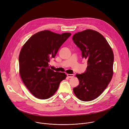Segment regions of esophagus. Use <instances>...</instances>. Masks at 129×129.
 Segmentation results:
<instances>
[{
	"mask_svg": "<svg viewBox=\"0 0 129 129\" xmlns=\"http://www.w3.org/2000/svg\"><path fill=\"white\" fill-rule=\"evenodd\" d=\"M67 76L69 78H72V77H73L74 75V74H67Z\"/></svg>",
	"mask_w": 129,
	"mask_h": 129,
	"instance_id": "34e87169",
	"label": "esophagus"
}]
</instances>
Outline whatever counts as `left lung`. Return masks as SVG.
Listing matches in <instances>:
<instances>
[{"label":"left lung","instance_id":"8db88e82","mask_svg":"<svg viewBox=\"0 0 129 129\" xmlns=\"http://www.w3.org/2000/svg\"><path fill=\"white\" fill-rule=\"evenodd\" d=\"M72 40L88 64L84 73L76 75L80 83L73 91L80 100L92 101L102 94L112 80L114 54L105 38L91 29L76 33Z\"/></svg>","mask_w":129,"mask_h":129}]
</instances>
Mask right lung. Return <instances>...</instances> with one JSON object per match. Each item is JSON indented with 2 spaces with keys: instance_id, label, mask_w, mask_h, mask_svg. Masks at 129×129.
<instances>
[{
  "instance_id": "1",
  "label": "right lung",
  "mask_w": 129,
  "mask_h": 129,
  "mask_svg": "<svg viewBox=\"0 0 129 129\" xmlns=\"http://www.w3.org/2000/svg\"><path fill=\"white\" fill-rule=\"evenodd\" d=\"M71 35L69 33L60 35L47 30L41 31L32 36L22 48L18 58L19 74L35 97L43 100L49 98L66 78L64 73L51 70L48 63Z\"/></svg>"
}]
</instances>
